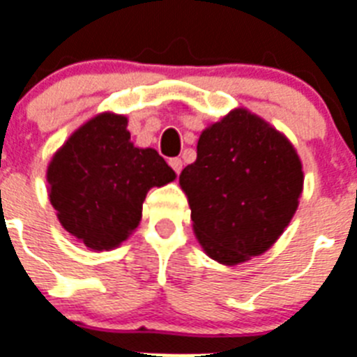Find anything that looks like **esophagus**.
I'll list each match as a JSON object with an SVG mask.
<instances>
[{
	"label": "esophagus",
	"instance_id": "1",
	"mask_svg": "<svg viewBox=\"0 0 357 357\" xmlns=\"http://www.w3.org/2000/svg\"><path fill=\"white\" fill-rule=\"evenodd\" d=\"M169 163H170V167H172L174 172H176V174H179V172H181V169H183V161H181L179 158H172Z\"/></svg>",
	"mask_w": 357,
	"mask_h": 357
}]
</instances>
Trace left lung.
Returning <instances> with one entry per match:
<instances>
[{
  "label": "left lung",
  "mask_w": 357,
  "mask_h": 357,
  "mask_svg": "<svg viewBox=\"0 0 357 357\" xmlns=\"http://www.w3.org/2000/svg\"><path fill=\"white\" fill-rule=\"evenodd\" d=\"M196 161L179 174L207 257L236 266L266 253L294 218L303 163L289 139L245 108L208 124Z\"/></svg>",
  "instance_id": "left-lung-1"
}]
</instances>
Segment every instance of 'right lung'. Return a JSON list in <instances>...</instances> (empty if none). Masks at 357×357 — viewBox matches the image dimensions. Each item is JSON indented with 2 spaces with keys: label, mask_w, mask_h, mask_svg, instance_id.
Masks as SVG:
<instances>
[{
  "label": "right lung",
  "mask_w": 357,
  "mask_h": 357,
  "mask_svg": "<svg viewBox=\"0 0 357 357\" xmlns=\"http://www.w3.org/2000/svg\"><path fill=\"white\" fill-rule=\"evenodd\" d=\"M128 119L102 112L75 130L47 165L49 202L62 227L91 251L128 240L152 187L176 179L153 149L130 141Z\"/></svg>",
  "instance_id": "right-lung-1"
}]
</instances>
